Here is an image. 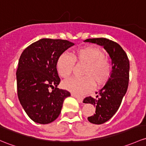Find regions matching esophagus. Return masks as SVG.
<instances>
[{
  "instance_id": "esophagus-1",
  "label": "esophagus",
  "mask_w": 146,
  "mask_h": 146,
  "mask_svg": "<svg viewBox=\"0 0 146 146\" xmlns=\"http://www.w3.org/2000/svg\"><path fill=\"white\" fill-rule=\"evenodd\" d=\"M71 96H73V97L76 98V99H77L78 101H80V102H82V101H83V98H82V97H80V96H78L77 95L74 94H71Z\"/></svg>"
}]
</instances>
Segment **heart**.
Wrapping results in <instances>:
<instances>
[{
  "mask_svg": "<svg viewBox=\"0 0 146 146\" xmlns=\"http://www.w3.org/2000/svg\"><path fill=\"white\" fill-rule=\"evenodd\" d=\"M74 61L85 64L82 70L84 77L74 78L65 81L63 87L78 95L91 91L94 84L96 87L104 85L111 73V64L101 49L94 47H84L74 52L73 58L67 54H61L56 61V69L59 76L68 78L74 68Z\"/></svg>",
  "mask_w": 146,
  "mask_h": 146,
  "instance_id": "obj_1",
  "label": "heart"
}]
</instances>
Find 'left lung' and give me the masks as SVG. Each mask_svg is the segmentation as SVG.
<instances>
[{
  "label": "left lung",
  "mask_w": 146,
  "mask_h": 146,
  "mask_svg": "<svg viewBox=\"0 0 146 146\" xmlns=\"http://www.w3.org/2000/svg\"><path fill=\"white\" fill-rule=\"evenodd\" d=\"M84 42L103 46L111 59L112 70L106 85L96 92V98L88 96L83 101L85 104L96 107L94 114L87 118L89 122L101 125L115 114L127 92L129 78V61L122 47L114 41L99 38H90Z\"/></svg>",
  "instance_id": "obj_1"
}]
</instances>
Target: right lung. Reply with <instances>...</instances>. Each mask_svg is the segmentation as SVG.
Wrapping results in <instances>:
<instances>
[{"label":"right lung","mask_w":146,"mask_h":146,"mask_svg":"<svg viewBox=\"0 0 146 146\" xmlns=\"http://www.w3.org/2000/svg\"><path fill=\"white\" fill-rule=\"evenodd\" d=\"M73 45L66 40L42 38L21 53L16 73L18 98L29 117L36 123L45 125L54 121L64 99L70 96L69 92L57 88L61 80L56 61Z\"/></svg>","instance_id":"right-lung-1"}]
</instances>
